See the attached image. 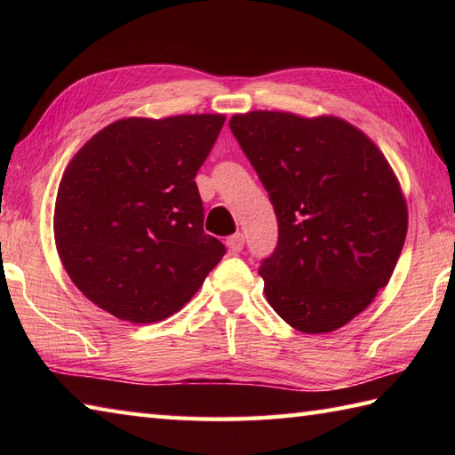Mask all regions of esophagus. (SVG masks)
I'll return each instance as SVG.
<instances>
[{
	"instance_id": "obj_1",
	"label": "esophagus",
	"mask_w": 455,
	"mask_h": 455,
	"mask_svg": "<svg viewBox=\"0 0 455 455\" xmlns=\"http://www.w3.org/2000/svg\"><path fill=\"white\" fill-rule=\"evenodd\" d=\"M227 244H228V250H230V252H233V254L243 252V248H244V235L236 233V235H233V236H228Z\"/></svg>"
}]
</instances>
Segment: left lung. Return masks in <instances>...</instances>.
Instances as JSON below:
<instances>
[{
  "instance_id": "1",
  "label": "left lung",
  "mask_w": 455,
  "mask_h": 455,
  "mask_svg": "<svg viewBox=\"0 0 455 455\" xmlns=\"http://www.w3.org/2000/svg\"><path fill=\"white\" fill-rule=\"evenodd\" d=\"M228 124L277 217V246L258 267L267 303L307 334L350 323L387 285L407 236L389 162L336 117L252 111Z\"/></svg>"
}]
</instances>
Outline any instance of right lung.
<instances>
[{
  "label": "right lung",
  "mask_w": 455,
  "mask_h": 455,
  "mask_svg": "<svg viewBox=\"0 0 455 455\" xmlns=\"http://www.w3.org/2000/svg\"><path fill=\"white\" fill-rule=\"evenodd\" d=\"M222 124V115L121 119L68 164L54 207L58 256L103 311L164 321L227 254L203 230L196 183Z\"/></svg>",
  "instance_id": "add662e5"
}]
</instances>
